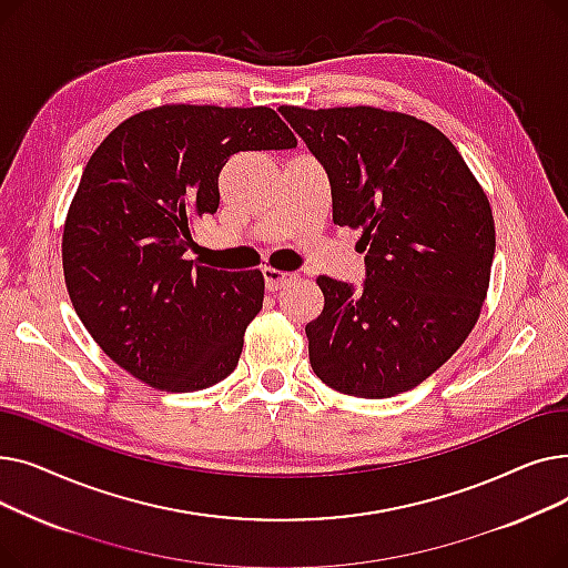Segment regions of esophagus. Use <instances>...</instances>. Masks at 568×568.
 <instances>
[{
	"label": "esophagus",
	"instance_id": "1",
	"mask_svg": "<svg viewBox=\"0 0 568 568\" xmlns=\"http://www.w3.org/2000/svg\"><path fill=\"white\" fill-rule=\"evenodd\" d=\"M262 276H264V285L268 292H278L281 287H285L292 281V274L278 272V268H272V266H264Z\"/></svg>",
	"mask_w": 568,
	"mask_h": 568
}]
</instances>
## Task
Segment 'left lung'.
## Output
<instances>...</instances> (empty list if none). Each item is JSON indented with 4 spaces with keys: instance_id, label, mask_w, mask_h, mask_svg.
<instances>
[{
    "instance_id": "8db88e82",
    "label": "left lung",
    "mask_w": 568,
    "mask_h": 568,
    "mask_svg": "<svg viewBox=\"0 0 568 568\" xmlns=\"http://www.w3.org/2000/svg\"><path fill=\"white\" fill-rule=\"evenodd\" d=\"M278 112L329 176L334 223L362 227L366 251L359 290L317 278L313 373L347 396L409 392L479 320L495 257L490 202L452 140L422 119L368 105Z\"/></svg>"
}]
</instances>
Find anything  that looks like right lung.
I'll return each mask as SVG.
<instances>
[{
  "mask_svg": "<svg viewBox=\"0 0 568 568\" xmlns=\"http://www.w3.org/2000/svg\"><path fill=\"white\" fill-rule=\"evenodd\" d=\"M292 146L283 119L262 105L144 110L99 144L69 209L62 260L73 308L114 364L174 394L236 368L264 278L186 260L191 225L216 214L232 154Z\"/></svg>",
  "mask_w": 568,
  "mask_h": 568,
  "instance_id": "1",
  "label": "right lung"
}]
</instances>
